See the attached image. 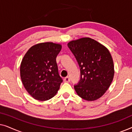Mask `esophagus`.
<instances>
[{"label": "esophagus", "mask_w": 132, "mask_h": 132, "mask_svg": "<svg viewBox=\"0 0 132 132\" xmlns=\"http://www.w3.org/2000/svg\"><path fill=\"white\" fill-rule=\"evenodd\" d=\"M64 80L65 82H69L70 81V77H68V76H67V77H65L64 79Z\"/></svg>", "instance_id": "1"}]
</instances>
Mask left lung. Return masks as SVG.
Segmentation results:
<instances>
[{
    "label": "left lung",
    "instance_id": "8db88e82",
    "mask_svg": "<svg viewBox=\"0 0 132 132\" xmlns=\"http://www.w3.org/2000/svg\"><path fill=\"white\" fill-rule=\"evenodd\" d=\"M80 67V79L74 86L77 95L87 101L100 98L112 82L114 66L108 49L90 38L68 43Z\"/></svg>",
    "mask_w": 132,
    "mask_h": 132
}]
</instances>
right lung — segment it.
I'll use <instances>...</instances> for the list:
<instances>
[{
    "label": "right lung",
    "mask_w": 132,
    "mask_h": 132,
    "mask_svg": "<svg viewBox=\"0 0 132 132\" xmlns=\"http://www.w3.org/2000/svg\"><path fill=\"white\" fill-rule=\"evenodd\" d=\"M61 44L42 43L31 47L20 65V77L25 89L36 100L46 101L56 94L62 82L56 58Z\"/></svg>",
    "instance_id": "obj_1"
}]
</instances>
